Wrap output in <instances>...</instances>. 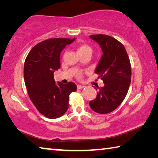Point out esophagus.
<instances>
[{
	"instance_id": "34e87169",
	"label": "esophagus",
	"mask_w": 158,
	"mask_h": 158,
	"mask_svg": "<svg viewBox=\"0 0 158 158\" xmlns=\"http://www.w3.org/2000/svg\"><path fill=\"white\" fill-rule=\"evenodd\" d=\"M84 87H85L84 85H77V89H81Z\"/></svg>"
}]
</instances>
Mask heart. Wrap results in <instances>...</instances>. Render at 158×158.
<instances>
[{"label": "heart", "instance_id": "obj_1", "mask_svg": "<svg viewBox=\"0 0 158 158\" xmlns=\"http://www.w3.org/2000/svg\"><path fill=\"white\" fill-rule=\"evenodd\" d=\"M82 52H90L92 53L91 47H89L87 44H82L77 48V53H82Z\"/></svg>", "mask_w": 158, "mask_h": 158}]
</instances>
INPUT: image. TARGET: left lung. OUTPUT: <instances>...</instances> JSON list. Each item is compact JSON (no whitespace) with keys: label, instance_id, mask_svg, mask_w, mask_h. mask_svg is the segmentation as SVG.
<instances>
[{"label":"left lung","instance_id":"8db88e82","mask_svg":"<svg viewBox=\"0 0 158 158\" xmlns=\"http://www.w3.org/2000/svg\"><path fill=\"white\" fill-rule=\"evenodd\" d=\"M90 37L102 51L95 73L105 85L96 86L97 97L89 105L98 114H108L121 105L127 93L132 75L130 59L123 45L114 37L101 34Z\"/></svg>","mask_w":158,"mask_h":158}]
</instances>
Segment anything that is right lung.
Masks as SVG:
<instances>
[{
  "label": "right lung",
  "instance_id": "1",
  "mask_svg": "<svg viewBox=\"0 0 158 158\" xmlns=\"http://www.w3.org/2000/svg\"><path fill=\"white\" fill-rule=\"evenodd\" d=\"M74 40L52 38L42 41L32 48L26 58L23 77L29 98L37 110L49 118H57L65 113L69 94L77 90L74 83L56 84L53 79V73L60 68L61 52Z\"/></svg>",
  "mask_w": 158,
  "mask_h": 158
}]
</instances>
